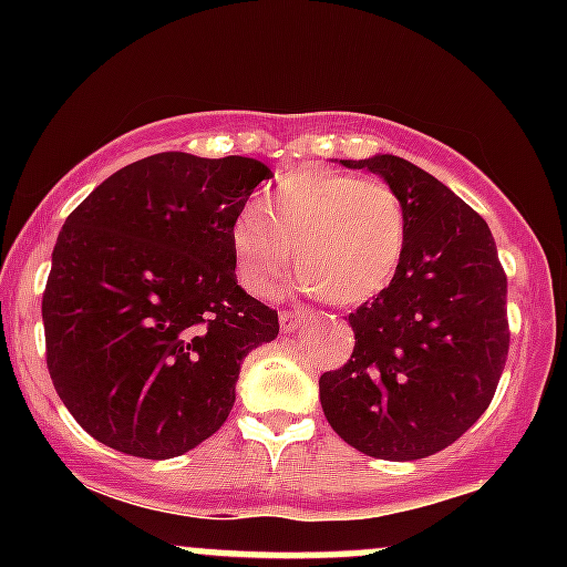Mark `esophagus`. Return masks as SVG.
<instances>
[{"label": "esophagus", "mask_w": 567, "mask_h": 567, "mask_svg": "<svg viewBox=\"0 0 567 567\" xmlns=\"http://www.w3.org/2000/svg\"><path fill=\"white\" fill-rule=\"evenodd\" d=\"M307 320H310L307 312H279V326H282L285 334H293V331H299Z\"/></svg>", "instance_id": "obj_1"}]
</instances>
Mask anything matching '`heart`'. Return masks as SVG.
<instances>
[{
    "label": "heart",
    "instance_id": "1",
    "mask_svg": "<svg viewBox=\"0 0 567 567\" xmlns=\"http://www.w3.org/2000/svg\"><path fill=\"white\" fill-rule=\"evenodd\" d=\"M409 216L386 181L305 169L279 181L230 230L236 277L251 296H268L290 262L305 288L329 305L353 307L379 296L403 260Z\"/></svg>",
    "mask_w": 567,
    "mask_h": 567
}]
</instances>
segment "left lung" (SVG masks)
<instances>
[{
    "label": "left lung",
    "mask_w": 567,
    "mask_h": 567,
    "mask_svg": "<svg viewBox=\"0 0 567 567\" xmlns=\"http://www.w3.org/2000/svg\"><path fill=\"white\" fill-rule=\"evenodd\" d=\"M340 164L390 183L409 236L392 282L348 316L357 346L320 375V405L337 436L370 458H427L494 398L511 346L507 277L483 216L442 181L390 153Z\"/></svg>",
    "instance_id": "obj_1"
}]
</instances>
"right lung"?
<instances>
[{
	"label": "right lung",
	"mask_w": 567,
	"mask_h": 567,
	"mask_svg": "<svg viewBox=\"0 0 567 567\" xmlns=\"http://www.w3.org/2000/svg\"><path fill=\"white\" fill-rule=\"evenodd\" d=\"M271 169L156 153L73 210L43 293L45 364L73 420L117 453L164 461L225 425L277 310L236 279L230 230Z\"/></svg>",
	"instance_id": "obj_1"
}]
</instances>
